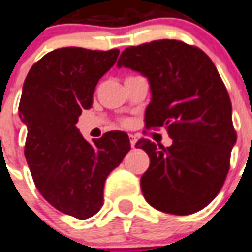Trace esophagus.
I'll return each mask as SVG.
<instances>
[{"label": "esophagus", "instance_id": "34e87169", "mask_svg": "<svg viewBox=\"0 0 252 252\" xmlns=\"http://www.w3.org/2000/svg\"><path fill=\"white\" fill-rule=\"evenodd\" d=\"M135 144H137V138L133 134H130V145H131V148H134Z\"/></svg>", "mask_w": 252, "mask_h": 252}]
</instances>
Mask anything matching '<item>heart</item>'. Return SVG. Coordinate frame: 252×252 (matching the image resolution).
<instances>
[{
  "label": "heart",
  "instance_id": "obj_1",
  "mask_svg": "<svg viewBox=\"0 0 252 252\" xmlns=\"http://www.w3.org/2000/svg\"><path fill=\"white\" fill-rule=\"evenodd\" d=\"M123 123H126V121H123Z\"/></svg>",
  "mask_w": 252,
  "mask_h": 252
}]
</instances>
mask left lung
<instances>
[{
	"instance_id": "8db88e82",
	"label": "left lung",
	"mask_w": 252,
	"mask_h": 252,
	"mask_svg": "<svg viewBox=\"0 0 252 252\" xmlns=\"http://www.w3.org/2000/svg\"><path fill=\"white\" fill-rule=\"evenodd\" d=\"M130 67L151 84L145 127H165L172 145L141 138L151 158L141 178L149 205L164 213L187 216L208 206L220 192L236 142L232 104L215 63L195 46L153 40L130 46L118 67Z\"/></svg>"
}]
</instances>
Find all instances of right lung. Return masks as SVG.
<instances>
[{"mask_svg": "<svg viewBox=\"0 0 252 252\" xmlns=\"http://www.w3.org/2000/svg\"><path fill=\"white\" fill-rule=\"evenodd\" d=\"M118 55V49H57L33 63L23 85L19 117L27 125L24 155L32 179L50 205L80 220L100 210L107 176L130 151L125 131L88 142L76 127Z\"/></svg>", "mask_w": 252, "mask_h": 252, "instance_id": "add662e5", "label": "right lung"}]
</instances>
